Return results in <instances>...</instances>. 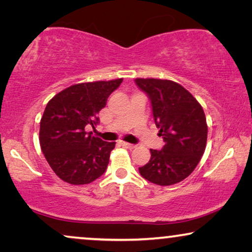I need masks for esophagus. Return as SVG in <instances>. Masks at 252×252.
Here are the masks:
<instances>
[{"instance_id": "1", "label": "esophagus", "mask_w": 252, "mask_h": 252, "mask_svg": "<svg viewBox=\"0 0 252 252\" xmlns=\"http://www.w3.org/2000/svg\"><path fill=\"white\" fill-rule=\"evenodd\" d=\"M119 144H120V146H123L124 148H127V149H133V148L135 147L134 144L128 143V142H124V141H120Z\"/></svg>"}]
</instances>
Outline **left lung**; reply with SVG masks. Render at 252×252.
Returning <instances> with one entry per match:
<instances>
[{
	"label": "left lung",
	"mask_w": 252,
	"mask_h": 252,
	"mask_svg": "<svg viewBox=\"0 0 252 252\" xmlns=\"http://www.w3.org/2000/svg\"><path fill=\"white\" fill-rule=\"evenodd\" d=\"M148 96L159 136L165 144L150 149V160L139 172L159 186L178 184L190 175L201 160L208 139L206 118L201 104L181 85L160 79H135Z\"/></svg>",
	"instance_id": "obj_1"
}]
</instances>
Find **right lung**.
I'll use <instances>...</instances> for the list:
<instances>
[{"mask_svg": "<svg viewBox=\"0 0 252 252\" xmlns=\"http://www.w3.org/2000/svg\"><path fill=\"white\" fill-rule=\"evenodd\" d=\"M123 79L68 87L48 102L40 122V146L58 178L71 185L91 184L103 175L116 142L85 130L97 125L98 112Z\"/></svg>", "mask_w": 252, "mask_h": 252, "instance_id": "right-lung-1", "label": "right lung"}]
</instances>
